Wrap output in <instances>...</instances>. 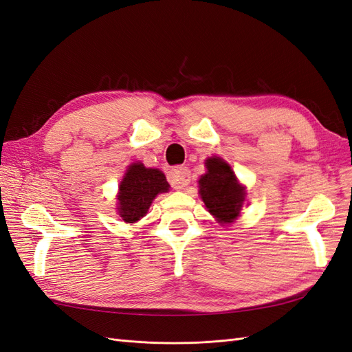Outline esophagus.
Returning <instances> with one entry per match:
<instances>
[{"instance_id": "1", "label": "esophagus", "mask_w": 352, "mask_h": 352, "mask_svg": "<svg viewBox=\"0 0 352 352\" xmlns=\"http://www.w3.org/2000/svg\"><path fill=\"white\" fill-rule=\"evenodd\" d=\"M167 179H168V182H170L171 186L176 188V190H182V188H185L191 181L190 168L185 167V166L171 168Z\"/></svg>"}]
</instances>
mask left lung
<instances>
[{
  "mask_svg": "<svg viewBox=\"0 0 352 352\" xmlns=\"http://www.w3.org/2000/svg\"><path fill=\"white\" fill-rule=\"evenodd\" d=\"M206 168L208 173L199 181L206 208L219 222H233L245 200L243 186L237 182L233 170L224 160L218 157L206 160Z\"/></svg>",
  "mask_w": 352,
  "mask_h": 352,
  "instance_id": "1",
  "label": "left lung"
}]
</instances>
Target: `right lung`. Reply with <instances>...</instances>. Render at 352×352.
I'll list each match as a JSON object with an SVG mask.
<instances>
[{
    "label": "right lung",
    "mask_w": 352,
    "mask_h": 352,
    "mask_svg": "<svg viewBox=\"0 0 352 352\" xmlns=\"http://www.w3.org/2000/svg\"><path fill=\"white\" fill-rule=\"evenodd\" d=\"M168 188L166 176L158 168H146L142 162L131 164L119 186V215L133 224L146 215L157 194L167 192Z\"/></svg>",
    "instance_id": "add662e5"
}]
</instances>
